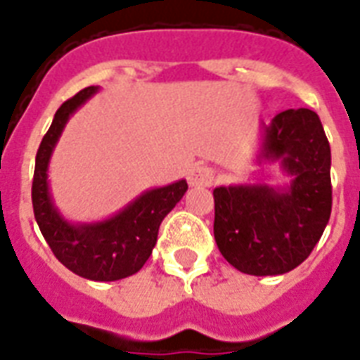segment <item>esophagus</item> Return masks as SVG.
<instances>
[{"label": "esophagus", "mask_w": 360, "mask_h": 360, "mask_svg": "<svg viewBox=\"0 0 360 360\" xmlns=\"http://www.w3.org/2000/svg\"><path fill=\"white\" fill-rule=\"evenodd\" d=\"M214 180V170L207 167V165H193L188 172V182L193 188H205V186H210Z\"/></svg>", "instance_id": "34e87169"}]
</instances>
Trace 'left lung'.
<instances>
[{"label":"left lung","mask_w":360,"mask_h":360,"mask_svg":"<svg viewBox=\"0 0 360 360\" xmlns=\"http://www.w3.org/2000/svg\"><path fill=\"white\" fill-rule=\"evenodd\" d=\"M252 161L277 163L288 180L214 188L216 245L241 273L283 275L311 254L330 218V144L317 113L286 110L262 123Z\"/></svg>","instance_id":"1"}]
</instances>
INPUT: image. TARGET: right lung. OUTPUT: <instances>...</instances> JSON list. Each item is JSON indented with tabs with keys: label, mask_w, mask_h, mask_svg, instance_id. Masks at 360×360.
<instances>
[{
	"label": "right lung",
	"mask_w": 360,
	"mask_h": 360,
	"mask_svg": "<svg viewBox=\"0 0 360 360\" xmlns=\"http://www.w3.org/2000/svg\"><path fill=\"white\" fill-rule=\"evenodd\" d=\"M98 87L66 100L43 136L32 184L34 214L45 241L60 264L89 281H119L142 269L158 243L161 221L188 191L186 180L142 191L115 214L96 221H72L56 207L49 186V163L64 127Z\"/></svg>",
	"instance_id": "1"
}]
</instances>
